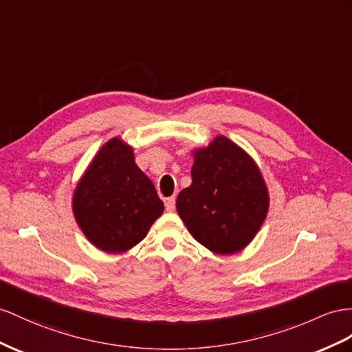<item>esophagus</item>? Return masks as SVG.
I'll return each instance as SVG.
<instances>
[{
	"mask_svg": "<svg viewBox=\"0 0 352 352\" xmlns=\"http://www.w3.org/2000/svg\"><path fill=\"white\" fill-rule=\"evenodd\" d=\"M165 208L166 211H174L175 210V196H170L165 201Z\"/></svg>",
	"mask_w": 352,
	"mask_h": 352,
	"instance_id": "esophagus-1",
	"label": "esophagus"
}]
</instances>
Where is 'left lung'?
<instances>
[{"instance_id": "1", "label": "left lung", "mask_w": 352, "mask_h": 352, "mask_svg": "<svg viewBox=\"0 0 352 352\" xmlns=\"http://www.w3.org/2000/svg\"><path fill=\"white\" fill-rule=\"evenodd\" d=\"M192 155V184L179 192L177 212L190 235L212 253H239L254 239L269 211L260 168L224 135Z\"/></svg>"}]
</instances>
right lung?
Here are the masks:
<instances>
[{"label":"right lung","instance_id":"add662e5","mask_svg":"<svg viewBox=\"0 0 352 352\" xmlns=\"http://www.w3.org/2000/svg\"><path fill=\"white\" fill-rule=\"evenodd\" d=\"M165 206L151 179L135 164L133 148L119 137L105 142L73 195V212L87 241L119 254L146 238Z\"/></svg>","mask_w":352,"mask_h":352}]
</instances>
